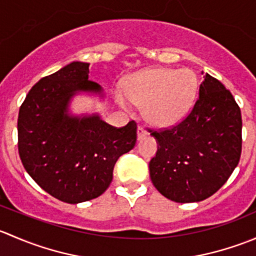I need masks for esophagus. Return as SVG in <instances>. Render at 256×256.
<instances>
[{
  "mask_svg": "<svg viewBox=\"0 0 256 256\" xmlns=\"http://www.w3.org/2000/svg\"><path fill=\"white\" fill-rule=\"evenodd\" d=\"M146 135H147L146 130H144V128L141 125L138 126V140H142V138H144Z\"/></svg>",
  "mask_w": 256,
  "mask_h": 256,
  "instance_id": "esophagus-1",
  "label": "esophagus"
}]
</instances>
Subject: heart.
I'll list each match as a JSON object with an SVG mask.
<instances>
[{
	"label": "heart",
	"mask_w": 256,
	"mask_h": 256,
	"mask_svg": "<svg viewBox=\"0 0 256 256\" xmlns=\"http://www.w3.org/2000/svg\"><path fill=\"white\" fill-rule=\"evenodd\" d=\"M197 76L190 69L152 68L134 74L126 82V98L144 106V118L160 128L180 122L197 95ZM118 100L124 102L121 95Z\"/></svg>",
	"instance_id": "b5f03b06"
}]
</instances>
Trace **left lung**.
I'll use <instances>...</instances> for the list:
<instances>
[{"instance_id": "obj_1", "label": "left lung", "mask_w": 256, "mask_h": 256, "mask_svg": "<svg viewBox=\"0 0 256 256\" xmlns=\"http://www.w3.org/2000/svg\"><path fill=\"white\" fill-rule=\"evenodd\" d=\"M158 142L150 161L156 190L177 203L200 202L228 180L242 154V112L228 89L206 74L187 116L171 128H150Z\"/></svg>"}]
</instances>
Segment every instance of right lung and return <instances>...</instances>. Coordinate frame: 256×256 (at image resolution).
Masks as SVG:
<instances>
[{
	"instance_id": "1",
	"label": "right lung",
	"mask_w": 256,
	"mask_h": 256,
	"mask_svg": "<svg viewBox=\"0 0 256 256\" xmlns=\"http://www.w3.org/2000/svg\"><path fill=\"white\" fill-rule=\"evenodd\" d=\"M89 78V64L73 62L44 76L28 92L18 112V154L42 190L62 202L94 200L108 190L118 157L132 150L138 125L122 128L99 116H69L76 92H100Z\"/></svg>"
}]
</instances>
